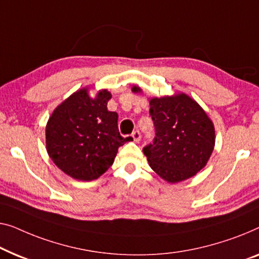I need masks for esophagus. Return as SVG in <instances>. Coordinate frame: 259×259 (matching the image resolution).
<instances>
[{
  "instance_id": "34e87169",
  "label": "esophagus",
  "mask_w": 259,
  "mask_h": 259,
  "mask_svg": "<svg viewBox=\"0 0 259 259\" xmlns=\"http://www.w3.org/2000/svg\"><path fill=\"white\" fill-rule=\"evenodd\" d=\"M132 138H133V140L136 141V142H139L141 140V134H140V132H139V131H134V132L132 133Z\"/></svg>"
}]
</instances>
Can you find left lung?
<instances>
[{
  "label": "left lung",
  "instance_id": "obj_1",
  "mask_svg": "<svg viewBox=\"0 0 259 259\" xmlns=\"http://www.w3.org/2000/svg\"><path fill=\"white\" fill-rule=\"evenodd\" d=\"M133 92L141 89L133 86ZM155 126L153 144L142 149L149 166L169 183L196 175L215 146V127L205 111L186 93L149 99Z\"/></svg>",
  "mask_w": 259,
  "mask_h": 259
}]
</instances>
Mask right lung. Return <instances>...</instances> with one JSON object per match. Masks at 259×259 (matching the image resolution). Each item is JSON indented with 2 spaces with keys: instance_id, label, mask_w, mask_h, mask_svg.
<instances>
[{
  "instance_id": "right-lung-1",
  "label": "right lung",
  "mask_w": 259,
  "mask_h": 259,
  "mask_svg": "<svg viewBox=\"0 0 259 259\" xmlns=\"http://www.w3.org/2000/svg\"><path fill=\"white\" fill-rule=\"evenodd\" d=\"M111 98L107 90H100L92 98L83 88L59 104L49 118L47 152L72 179H98L113 164L118 148L132 140L119 133L118 113L107 110Z\"/></svg>"
}]
</instances>
